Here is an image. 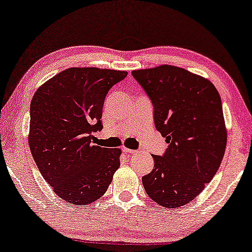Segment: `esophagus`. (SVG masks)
<instances>
[{
	"instance_id": "obj_1",
	"label": "esophagus",
	"mask_w": 252,
	"mask_h": 252,
	"mask_svg": "<svg viewBox=\"0 0 252 252\" xmlns=\"http://www.w3.org/2000/svg\"><path fill=\"white\" fill-rule=\"evenodd\" d=\"M122 150H123V153H126V154H134L135 153V150L129 149V148H126V147H122Z\"/></svg>"
}]
</instances>
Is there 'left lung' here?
<instances>
[{"instance_id": "left-lung-1", "label": "left lung", "mask_w": 252, "mask_h": 252, "mask_svg": "<svg viewBox=\"0 0 252 252\" xmlns=\"http://www.w3.org/2000/svg\"><path fill=\"white\" fill-rule=\"evenodd\" d=\"M132 76L153 102L156 129L169 145L162 157L153 155L143 187L158 205L183 206L212 181L224 156L221 97L209 79L181 67L161 65Z\"/></svg>"}]
</instances>
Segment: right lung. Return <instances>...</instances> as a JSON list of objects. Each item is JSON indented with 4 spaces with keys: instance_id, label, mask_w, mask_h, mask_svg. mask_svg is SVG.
I'll list each match as a JSON object with an SVG mask.
<instances>
[{
    "instance_id": "obj_1",
    "label": "right lung",
    "mask_w": 252,
    "mask_h": 252,
    "mask_svg": "<svg viewBox=\"0 0 252 252\" xmlns=\"http://www.w3.org/2000/svg\"><path fill=\"white\" fill-rule=\"evenodd\" d=\"M125 70L71 67L48 79L30 104L28 141L45 181L71 205L91 204L104 195L120 167L121 149L92 145L102 130L107 92Z\"/></svg>"
}]
</instances>
